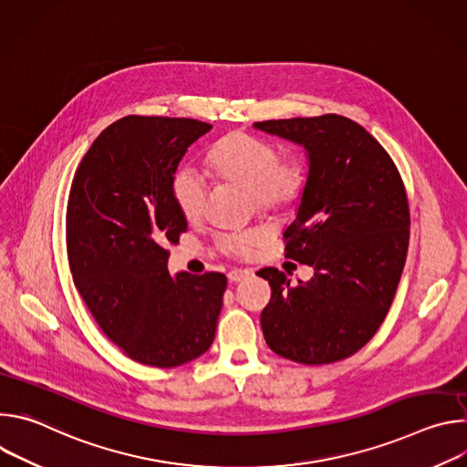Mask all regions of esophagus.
Returning a JSON list of instances; mask_svg holds the SVG:
<instances>
[{
  "mask_svg": "<svg viewBox=\"0 0 467 467\" xmlns=\"http://www.w3.org/2000/svg\"><path fill=\"white\" fill-rule=\"evenodd\" d=\"M251 275V272L249 270H238V268H234V270H231L229 272V281L231 283H240V281H244L245 277H249Z\"/></svg>",
  "mask_w": 467,
  "mask_h": 467,
  "instance_id": "esophagus-1",
  "label": "esophagus"
}]
</instances>
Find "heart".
I'll use <instances>...</instances> for the list:
<instances>
[{"label": "heart", "instance_id": "1", "mask_svg": "<svg viewBox=\"0 0 467 467\" xmlns=\"http://www.w3.org/2000/svg\"><path fill=\"white\" fill-rule=\"evenodd\" d=\"M209 168L218 179L242 184L253 193L260 211H281L296 205L306 188V166L297 159H281V151L258 137L234 130L209 151ZM171 197L179 213L195 222L207 205V181L192 166H181L171 177ZM220 245L233 254H245L262 242L258 231H233L218 236Z\"/></svg>", "mask_w": 467, "mask_h": 467}]
</instances>
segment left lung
Listing matches in <instances>:
<instances>
[{
  "label": "left lung",
  "mask_w": 467,
  "mask_h": 467,
  "mask_svg": "<svg viewBox=\"0 0 467 467\" xmlns=\"http://www.w3.org/2000/svg\"><path fill=\"white\" fill-rule=\"evenodd\" d=\"M254 129L305 148L308 181L285 231L288 258L312 265L296 286L275 270L262 310L265 344L283 358L317 366L362 349L384 321L401 279L410 213L401 175L357 121L323 114L256 121Z\"/></svg>",
  "instance_id": "obj_1"
}]
</instances>
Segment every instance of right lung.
I'll return each instance as SVG.
<instances>
[{
	"instance_id": "obj_1",
	"label": "right lung",
	"mask_w": 467,
	"mask_h": 467,
	"mask_svg": "<svg viewBox=\"0 0 467 467\" xmlns=\"http://www.w3.org/2000/svg\"><path fill=\"white\" fill-rule=\"evenodd\" d=\"M211 129L192 118L125 116L94 140L72 182L66 249L74 285L105 337L144 366L186 364L214 342L227 277H171L166 249L188 227L171 177Z\"/></svg>"
}]
</instances>
